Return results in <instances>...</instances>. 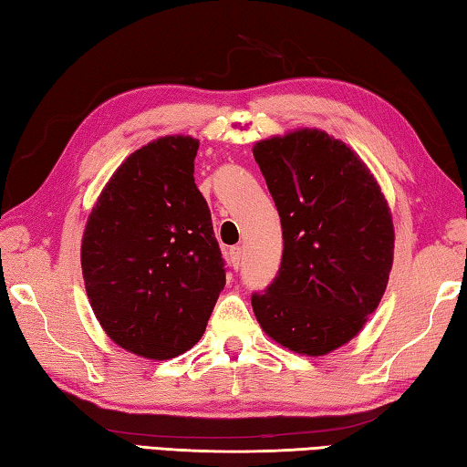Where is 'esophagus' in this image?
Returning a JSON list of instances; mask_svg holds the SVG:
<instances>
[{
    "label": "esophagus",
    "mask_w": 467,
    "mask_h": 467,
    "mask_svg": "<svg viewBox=\"0 0 467 467\" xmlns=\"http://www.w3.org/2000/svg\"><path fill=\"white\" fill-rule=\"evenodd\" d=\"M228 262L233 264L234 270H239L241 262H243V251H241V247H231V251H228Z\"/></svg>",
    "instance_id": "esophagus-1"
}]
</instances>
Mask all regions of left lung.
I'll list each match as a JSON object with an SVG mask.
<instances>
[{"label":"left lung","instance_id":"1","mask_svg":"<svg viewBox=\"0 0 467 467\" xmlns=\"http://www.w3.org/2000/svg\"><path fill=\"white\" fill-rule=\"evenodd\" d=\"M282 223V264L253 292L259 326L275 342L323 357L358 334L387 288L393 223L367 164L321 130L253 146Z\"/></svg>","mask_w":467,"mask_h":467}]
</instances>
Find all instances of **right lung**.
I'll return each mask as SVG.
<instances>
[{
	"label": "right lung",
	"instance_id": "right-lung-1",
	"mask_svg": "<svg viewBox=\"0 0 467 467\" xmlns=\"http://www.w3.org/2000/svg\"><path fill=\"white\" fill-rule=\"evenodd\" d=\"M197 148L189 136H167L130 154L82 236L94 315L117 346L144 358H175L200 342L226 284L208 202L193 179Z\"/></svg>",
	"mask_w": 467,
	"mask_h": 467
}]
</instances>
